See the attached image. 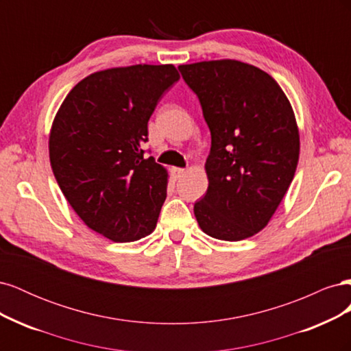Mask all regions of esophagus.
<instances>
[{
  "mask_svg": "<svg viewBox=\"0 0 351 351\" xmlns=\"http://www.w3.org/2000/svg\"><path fill=\"white\" fill-rule=\"evenodd\" d=\"M171 173H173L174 178H180V177H182V176L186 173V169H184V168H177V167H174V168L171 169Z\"/></svg>",
  "mask_w": 351,
  "mask_h": 351,
  "instance_id": "obj_1",
  "label": "esophagus"
}]
</instances>
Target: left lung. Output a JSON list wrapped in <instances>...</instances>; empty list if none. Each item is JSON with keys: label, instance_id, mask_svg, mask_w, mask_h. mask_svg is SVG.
Instances as JSON below:
<instances>
[{"label": "left lung", "instance_id": "left-lung-1", "mask_svg": "<svg viewBox=\"0 0 351 351\" xmlns=\"http://www.w3.org/2000/svg\"><path fill=\"white\" fill-rule=\"evenodd\" d=\"M178 70L210 132L209 184L195 217L214 239L252 237L277 210L299 162L291 105L268 73L246 62L202 61Z\"/></svg>", "mask_w": 351, "mask_h": 351}]
</instances>
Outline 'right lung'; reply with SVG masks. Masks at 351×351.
Returning a JSON list of instances; mask_svg holds the SVG:
<instances>
[{
    "mask_svg": "<svg viewBox=\"0 0 351 351\" xmlns=\"http://www.w3.org/2000/svg\"><path fill=\"white\" fill-rule=\"evenodd\" d=\"M178 79L171 64L93 73L70 90L52 123L49 159L62 195L112 241L139 240L156 226L167 171L142 146L158 102Z\"/></svg>",
    "mask_w": 351,
    "mask_h": 351,
    "instance_id": "add662e5",
    "label": "right lung"
}]
</instances>
